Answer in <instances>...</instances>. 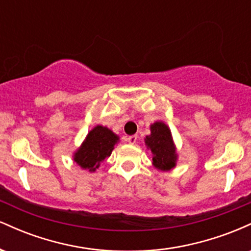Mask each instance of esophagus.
Instances as JSON below:
<instances>
[{
	"instance_id": "1",
	"label": "esophagus",
	"mask_w": 251,
	"mask_h": 251,
	"mask_svg": "<svg viewBox=\"0 0 251 251\" xmlns=\"http://www.w3.org/2000/svg\"><path fill=\"white\" fill-rule=\"evenodd\" d=\"M137 139H138L137 135H129V137L126 138V140H127L129 144H135L137 143Z\"/></svg>"
}]
</instances>
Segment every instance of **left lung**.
<instances>
[{"label":"left lung","mask_w":251,"mask_h":251,"mask_svg":"<svg viewBox=\"0 0 251 251\" xmlns=\"http://www.w3.org/2000/svg\"><path fill=\"white\" fill-rule=\"evenodd\" d=\"M150 129L151 134L146 135L145 145L152 153V164L160 171H170L176 168L178 159L171 129L163 122L153 123Z\"/></svg>","instance_id":"8db88e82"}]
</instances>
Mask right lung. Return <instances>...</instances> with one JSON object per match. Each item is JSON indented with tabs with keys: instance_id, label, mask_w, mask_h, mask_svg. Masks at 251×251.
I'll use <instances>...</instances> for the list:
<instances>
[{
	"instance_id": "1",
	"label": "right lung",
	"mask_w": 251,
	"mask_h": 251,
	"mask_svg": "<svg viewBox=\"0 0 251 251\" xmlns=\"http://www.w3.org/2000/svg\"><path fill=\"white\" fill-rule=\"evenodd\" d=\"M119 137L106 126L97 125L86 135L80 148L74 152L73 159L80 168L94 172L106 158L111 155Z\"/></svg>"
}]
</instances>
